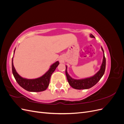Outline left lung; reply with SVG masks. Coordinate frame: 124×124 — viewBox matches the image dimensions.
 Listing matches in <instances>:
<instances>
[{
    "label": "left lung",
    "mask_w": 124,
    "mask_h": 124,
    "mask_svg": "<svg viewBox=\"0 0 124 124\" xmlns=\"http://www.w3.org/2000/svg\"><path fill=\"white\" fill-rule=\"evenodd\" d=\"M90 37H91V38H95V37L92 34L90 35ZM101 49H102L103 52V57L102 65L101 66L100 69L97 72V73H96L94 75V76L92 77L80 80L74 79V78H71L68 74L67 70V67L66 66V75L67 77V80H68L69 85L72 88L76 89H88L92 87L93 86L96 85L101 79V78H102V77L103 76V74L104 73L106 65V58H105L104 51L102 46H101Z\"/></svg>",
    "instance_id": "1"
}]
</instances>
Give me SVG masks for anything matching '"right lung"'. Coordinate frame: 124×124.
<instances>
[{
	"label": "right lung",
	"mask_w": 124,
	"mask_h": 124,
	"mask_svg": "<svg viewBox=\"0 0 124 124\" xmlns=\"http://www.w3.org/2000/svg\"><path fill=\"white\" fill-rule=\"evenodd\" d=\"M16 50V49H15ZM15 50L14 51V54ZM59 62L57 61L52 65L50 68L43 76L35 79H27L21 77L15 69L13 66V58L12 59V70L13 76L17 83L24 89L28 92H39L46 90L49 85L50 78L59 65Z\"/></svg>",
	"instance_id": "add662e5"
}]
</instances>
